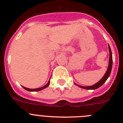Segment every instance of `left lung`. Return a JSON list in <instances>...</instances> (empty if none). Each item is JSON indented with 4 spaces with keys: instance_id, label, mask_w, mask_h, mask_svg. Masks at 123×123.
I'll return each mask as SVG.
<instances>
[{
    "instance_id": "8db88e82",
    "label": "left lung",
    "mask_w": 123,
    "mask_h": 123,
    "mask_svg": "<svg viewBox=\"0 0 123 123\" xmlns=\"http://www.w3.org/2000/svg\"><path fill=\"white\" fill-rule=\"evenodd\" d=\"M108 49H109V52H110V58H109V63H108V67L107 68V70H106V73H105V75H104L103 78L98 81V82H97L96 84H94V85L91 86H79L77 84L74 83L75 84L78 86H79V87L82 88V89H89V90H94L98 89V87H100V86H102L103 84L105 82V81L107 80V79L108 78V77L110 76V75L111 71V68H112V65H113V58H112V53H111V50L110 47L108 45Z\"/></svg>"
}]
</instances>
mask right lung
Here are the masks:
<instances>
[{"label": "right lung", "instance_id": "obj_1", "mask_svg": "<svg viewBox=\"0 0 123 123\" xmlns=\"http://www.w3.org/2000/svg\"><path fill=\"white\" fill-rule=\"evenodd\" d=\"M50 78H51V77H50ZM49 84H50V80L49 81L48 83L46 85H45L44 86L42 87L37 88V89H29V88L25 87H23H23L25 90H26V91H29V92H36V91H41V90L45 89V88L49 86Z\"/></svg>", "mask_w": 123, "mask_h": 123}]
</instances>
